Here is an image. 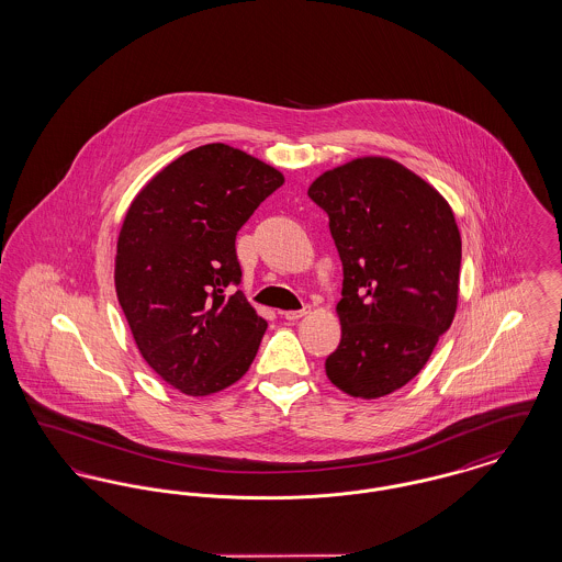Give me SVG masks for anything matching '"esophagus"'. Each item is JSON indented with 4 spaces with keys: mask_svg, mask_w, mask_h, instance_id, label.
I'll return each mask as SVG.
<instances>
[{
    "mask_svg": "<svg viewBox=\"0 0 562 562\" xmlns=\"http://www.w3.org/2000/svg\"><path fill=\"white\" fill-rule=\"evenodd\" d=\"M307 312H310L307 307H303V310H294V312H282V318L289 322L299 321V318H303Z\"/></svg>",
    "mask_w": 562,
    "mask_h": 562,
    "instance_id": "1",
    "label": "esophagus"
}]
</instances>
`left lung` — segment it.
Wrapping results in <instances>:
<instances>
[{
	"instance_id": "obj_1",
	"label": "left lung",
	"mask_w": 562,
	"mask_h": 562,
	"mask_svg": "<svg viewBox=\"0 0 562 562\" xmlns=\"http://www.w3.org/2000/svg\"><path fill=\"white\" fill-rule=\"evenodd\" d=\"M307 195L328 214L344 266L341 341L328 379L353 398H381L424 369L459 296L461 236L447 200L387 158L321 175Z\"/></svg>"
}]
</instances>
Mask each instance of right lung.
Masks as SVG:
<instances>
[{"instance_id":"obj_1","label":"right lung","mask_w":562,"mask_h":562,"mask_svg":"<svg viewBox=\"0 0 562 562\" xmlns=\"http://www.w3.org/2000/svg\"><path fill=\"white\" fill-rule=\"evenodd\" d=\"M284 183L223 143L170 161L134 198L115 255V291L145 362L188 396L236 383L268 322L241 291L236 236Z\"/></svg>"}]
</instances>
